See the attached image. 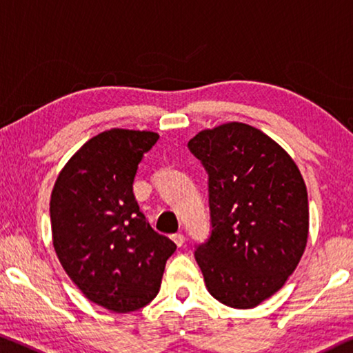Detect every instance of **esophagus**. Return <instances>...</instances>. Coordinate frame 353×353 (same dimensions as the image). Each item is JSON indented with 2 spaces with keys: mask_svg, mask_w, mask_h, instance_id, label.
Listing matches in <instances>:
<instances>
[{
  "mask_svg": "<svg viewBox=\"0 0 353 353\" xmlns=\"http://www.w3.org/2000/svg\"><path fill=\"white\" fill-rule=\"evenodd\" d=\"M172 240L175 243L176 246H183L184 245V235L183 233H175V235H172Z\"/></svg>",
  "mask_w": 353,
  "mask_h": 353,
  "instance_id": "esophagus-1",
  "label": "esophagus"
}]
</instances>
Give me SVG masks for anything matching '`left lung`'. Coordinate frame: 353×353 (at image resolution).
<instances>
[{
  "mask_svg": "<svg viewBox=\"0 0 353 353\" xmlns=\"http://www.w3.org/2000/svg\"><path fill=\"white\" fill-rule=\"evenodd\" d=\"M189 150L208 173L211 235L195 249L222 305L251 309L294 273L309 233L307 191L289 153L245 123L200 131Z\"/></svg>",
  "mask_w": 353,
  "mask_h": 353,
  "instance_id": "obj_1",
  "label": "left lung"
}]
</instances>
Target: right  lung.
I'll use <instances>...</instances> for the list:
<instances>
[{
    "mask_svg": "<svg viewBox=\"0 0 353 353\" xmlns=\"http://www.w3.org/2000/svg\"><path fill=\"white\" fill-rule=\"evenodd\" d=\"M159 135L113 128L63 167L50 197L53 248L90 301L131 312L158 295L176 245L146 222L132 192L139 162Z\"/></svg>",
    "mask_w": 353,
    "mask_h": 353,
    "instance_id": "add662e5",
    "label": "right lung"
}]
</instances>
